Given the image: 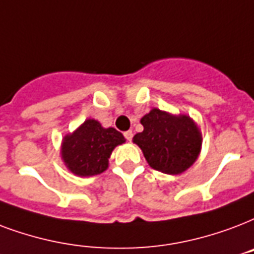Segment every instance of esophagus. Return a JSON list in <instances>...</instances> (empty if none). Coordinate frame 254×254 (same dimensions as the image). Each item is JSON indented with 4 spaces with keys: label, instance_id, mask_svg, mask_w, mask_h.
<instances>
[{
    "label": "esophagus",
    "instance_id": "1",
    "mask_svg": "<svg viewBox=\"0 0 254 254\" xmlns=\"http://www.w3.org/2000/svg\"><path fill=\"white\" fill-rule=\"evenodd\" d=\"M124 135H125V138H127V141H131V138H133V131L131 130H127L124 133Z\"/></svg>",
    "mask_w": 254,
    "mask_h": 254
}]
</instances>
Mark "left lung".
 Returning <instances> with one entry per match:
<instances>
[{"instance_id": "obj_1", "label": "left lung", "mask_w": 254, "mask_h": 254, "mask_svg": "<svg viewBox=\"0 0 254 254\" xmlns=\"http://www.w3.org/2000/svg\"><path fill=\"white\" fill-rule=\"evenodd\" d=\"M144 130L133 137L153 169L179 174L197 160L201 149L198 127L188 116L153 109L141 119Z\"/></svg>"}]
</instances>
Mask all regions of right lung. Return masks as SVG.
Wrapping results in <instances>:
<instances>
[{"label": "right lung", "mask_w": 254, "mask_h": 254, "mask_svg": "<svg viewBox=\"0 0 254 254\" xmlns=\"http://www.w3.org/2000/svg\"><path fill=\"white\" fill-rule=\"evenodd\" d=\"M125 142L114 127H101L96 120H86L63 142V158L66 166L78 176H94L108 168V160L117 145Z\"/></svg>", "instance_id": "right-lung-1"}]
</instances>
